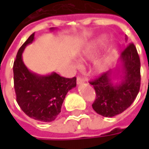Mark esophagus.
<instances>
[{
    "label": "esophagus",
    "mask_w": 149,
    "mask_h": 149,
    "mask_svg": "<svg viewBox=\"0 0 149 149\" xmlns=\"http://www.w3.org/2000/svg\"><path fill=\"white\" fill-rule=\"evenodd\" d=\"M84 82V78L81 77H77V84H83Z\"/></svg>",
    "instance_id": "obj_1"
}]
</instances>
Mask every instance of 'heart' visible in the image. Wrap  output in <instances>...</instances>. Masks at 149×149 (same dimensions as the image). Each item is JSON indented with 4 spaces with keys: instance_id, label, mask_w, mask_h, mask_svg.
<instances>
[{
    "instance_id": "heart-1",
    "label": "heart",
    "mask_w": 149,
    "mask_h": 149,
    "mask_svg": "<svg viewBox=\"0 0 149 149\" xmlns=\"http://www.w3.org/2000/svg\"><path fill=\"white\" fill-rule=\"evenodd\" d=\"M105 40H106V38L104 37H100L99 40H97V41L89 45L82 52L81 56V60H90V59L94 58L97 55L100 47L104 44ZM113 58H114V50L112 49L109 54L104 56L102 58L99 59L95 63L94 69H95L96 72L101 73V72L105 71L111 64V62L112 61Z\"/></svg>"
}]
</instances>
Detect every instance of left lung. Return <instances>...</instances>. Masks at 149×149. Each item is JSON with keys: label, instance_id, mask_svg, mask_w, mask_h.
Returning a JSON list of instances; mask_svg holds the SVG:
<instances>
[{"label": "left lung", "instance_id": "left-lung-1", "mask_svg": "<svg viewBox=\"0 0 149 149\" xmlns=\"http://www.w3.org/2000/svg\"><path fill=\"white\" fill-rule=\"evenodd\" d=\"M121 82L113 84L112 71L104 72L90 81L96 92V100L92 104L94 111L112 117L120 114L133 103L141 87V61L137 50L130 43L121 52Z\"/></svg>", "mask_w": 149, "mask_h": 149}]
</instances>
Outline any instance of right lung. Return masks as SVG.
<instances>
[{"mask_svg":"<svg viewBox=\"0 0 149 149\" xmlns=\"http://www.w3.org/2000/svg\"><path fill=\"white\" fill-rule=\"evenodd\" d=\"M34 35L32 34L19 49L13 64L17 102L31 118L51 122L60 114L67 93L76 87L77 78L63 77L56 72L40 76L28 69L22 60V52L33 41Z\"/></svg>","mask_w":149,"mask_h":149,"instance_id":"obj_1","label":"right lung"}]
</instances>
